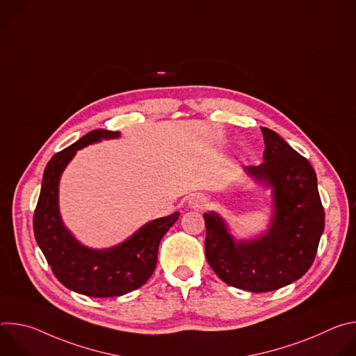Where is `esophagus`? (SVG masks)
<instances>
[{
	"mask_svg": "<svg viewBox=\"0 0 356 356\" xmlns=\"http://www.w3.org/2000/svg\"><path fill=\"white\" fill-rule=\"evenodd\" d=\"M188 207L193 210H201L207 206V198L202 194H193L188 198Z\"/></svg>",
	"mask_w": 356,
	"mask_h": 356,
	"instance_id": "esophagus-1",
	"label": "esophagus"
}]
</instances>
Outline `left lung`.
I'll return each instance as SVG.
<instances>
[{
  "instance_id": "1",
  "label": "left lung",
  "mask_w": 356,
  "mask_h": 356,
  "mask_svg": "<svg viewBox=\"0 0 356 356\" xmlns=\"http://www.w3.org/2000/svg\"><path fill=\"white\" fill-rule=\"evenodd\" d=\"M261 129L264 163L246 166L243 173L270 190L266 228L236 238L218 213L202 216L209 265L227 284L252 293L277 290L298 280L313 265L324 232V209L313 166L279 134Z\"/></svg>"
}]
</instances>
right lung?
<instances>
[{
    "label": "right lung",
    "instance_id": "right-lung-1",
    "mask_svg": "<svg viewBox=\"0 0 356 356\" xmlns=\"http://www.w3.org/2000/svg\"><path fill=\"white\" fill-rule=\"evenodd\" d=\"M121 132L95 129L56 154L44 168L33 216L35 239L58 280L88 297H120L143 286L154 273L159 243L180 213L152 220L110 248H90L65 225L59 207V184L77 150Z\"/></svg>",
    "mask_w": 356,
    "mask_h": 356
}]
</instances>
